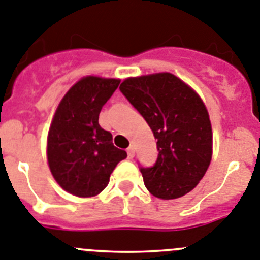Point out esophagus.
I'll return each mask as SVG.
<instances>
[{
    "label": "esophagus",
    "instance_id": "34e87169",
    "mask_svg": "<svg viewBox=\"0 0 260 260\" xmlns=\"http://www.w3.org/2000/svg\"><path fill=\"white\" fill-rule=\"evenodd\" d=\"M134 154H135L134 147L130 146V147H128V148H127V156H128V158H133V157H134Z\"/></svg>",
    "mask_w": 260,
    "mask_h": 260
}]
</instances>
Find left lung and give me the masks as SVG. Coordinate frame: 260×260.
I'll return each instance as SVG.
<instances>
[{"label": "left lung", "instance_id": "8db88e82", "mask_svg": "<svg viewBox=\"0 0 260 260\" xmlns=\"http://www.w3.org/2000/svg\"><path fill=\"white\" fill-rule=\"evenodd\" d=\"M120 90L157 139L156 164L140 168L147 189L162 200L187 194L202 179L213 154L210 118L201 98L168 72L126 78Z\"/></svg>", "mask_w": 260, "mask_h": 260}]
</instances>
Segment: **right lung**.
<instances>
[{"label": "right lung", "instance_id": "add662e5", "mask_svg": "<svg viewBox=\"0 0 260 260\" xmlns=\"http://www.w3.org/2000/svg\"><path fill=\"white\" fill-rule=\"evenodd\" d=\"M118 85L116 78H81L54 114L47 135V162L54 179L73 196L101 193L114 168L127 157L99 125V113Z\"/></svg>", "mask_w": 260, "mask_h": 260}]
</instances>
